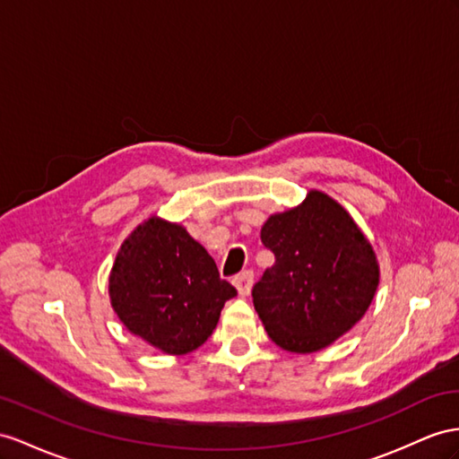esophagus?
Returning a JSON list of instances; mask_svg holds the SVG:
<instances>
[{
	"label": "esophagus",
	"mask_w": 459,
	"mask_h": 459,
	"mask_svg": "<svg viewBox=\"0 0 459 459\" xmlns=\"http://www.w3.org/2000/svg\"><path fill=\"white\" fill-rule=\"evenodd\" d=\"M252 285H254V272H252V269H246V272H242V273H238L237 277H234V287L238 289V292H240L242 297L250 295Z\"/></svg>",
	"instance_id": "1"
}]
</instances>
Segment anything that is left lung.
Segmentation results:
<instances>
[{
  "label": "left lung",
  "instance_id": "left-lung-1",
  "mask_svg": "<svg viewBox=\"0 0 459 459\" xmlns=\"http://www.w3.org/2000/svg\"><path fill=\"white\" fill-rule=\"evenodd\" d=\"M275 255L252 289L267 335L281 349L314 352L349 332L368 310L380 269L347 211L322 192L262 227Z\"/></svg>",
  "mask_w": 459,
  "mask_h": 459
}]
</instances>
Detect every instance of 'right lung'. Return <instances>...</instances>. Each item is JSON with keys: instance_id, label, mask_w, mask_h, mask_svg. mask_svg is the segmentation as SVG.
<instances>
[{"instance_id": "right-lung-1", "label": "right lung", "mask_w": 459, "mask_h": 459, "mask_svg": "<svg viewBox=\"0 0 459 459\" xmlns=\"http://www.w3.org/2000/svg\"><path fill=\"white\" fill-rule=\"evenodd\" d=\"M108 290L127 330L169 355L204 345L225 302L237 297L204 246L180 225L157 217L122 244Z\"/></svg>"}]
</instances>
